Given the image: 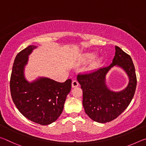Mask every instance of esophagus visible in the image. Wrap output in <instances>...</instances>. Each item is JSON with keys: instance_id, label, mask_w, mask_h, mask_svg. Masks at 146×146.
Wrapping results in <instances>:
<instances>
[{"instance_id": "esophagus-1", "label": "esophagus", "mask_w": 146, "mask_h": 146, "mask_svg": "<svg viewBox=\"0 0 146 146\" xmlns=\"http://www.w3.org/2000/svg\"><path fill=\"white\" fill-rule=\"evenodd\" d=\"M71 85H72V88H76L78 86L79 84L76 80H73L72 82V84H71Z\"/></svg>"}]
</instances>
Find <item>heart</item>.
<instances>
[{
    "mask_svg": "<svg viewBox=\"0 0 146 146\" xmlns=\"http://www.w3.org/2000/svg\"><path fill=\"white\" fill-rule=\"evenodd\" d=\"M95 57H96V54L95 53L88 52L84 54L83 60L85 62H91V60H93ZM102 62V58L100 57L96 58L95 60L92 62V63L91 64L90 67V70H96V69H97L101 65Z\"/></svg>",
    "mask_w": 146,
    "mask_h": 146,
    "instance_id": "1",
    "label": "heart"
}]
</instances>
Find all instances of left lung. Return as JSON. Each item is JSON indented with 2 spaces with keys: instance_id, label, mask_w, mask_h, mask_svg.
Returning a JSON list of instances; mask_svg holds the SVG:
<instances>
[{
  "instance_id": "1",
  "label": "left lung",
  "mask_w": 146,
  "mask_h": 146,
  "mask_svg": "<svg viewBox=\"0 0 146 146\" xmlns=\"http://www.w3.org/2000/svg\"><path fill=\"white\" fill-rule=\"evenodd\" d=\"M113 67L122 68L129 78L127 87L119 92L111 90L106 84V75ZM77 80L83 91L82 104L86 113L91 119L102 123L115 119L127 108L137 86L132 59L118 46H115V56L108 67L89 74L78 75Z\"/></svg>"
}]
</instances>
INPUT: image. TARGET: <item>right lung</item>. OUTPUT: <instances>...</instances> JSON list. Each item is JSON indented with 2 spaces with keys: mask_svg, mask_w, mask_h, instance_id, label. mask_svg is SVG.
Listing matches in <instances>:
<instances>
[{
  "mask_svg": "<svg viewBox=\"0 0 146 146\" xmlns=\"http://www.w3.org/2000/svg\"><path fill=\"white\" fill-rule=\"evenodd\" d=\"M36 46L31 45L17 54L10 78L12 99L19 111L28 120L40 125H49L60 117L67 95L71 88V80L60 83L38 76L29 82L25 77L29 55Z\"/></svg>",
  "mask_w": 146,
  "mask_h": 146,
  "instance_id": "1",
  "label": "right lung"
}]
</instances>
